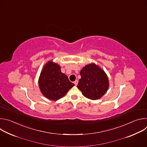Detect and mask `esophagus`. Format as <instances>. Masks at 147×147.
<instances>
[{
    "mask_svg": "<svg viewBox=\"0 0 147 147\" xmlns=\"http://www.w3.org/2000/svg\"><path fill=\"white\" fill-rule=\"evenodd\" d=\"M78 80H76V81L74 82V84H75V86H77V84H78Z\"/></svg>",
    "mask_w": 147,
    "mask_h": 147,
    "instance_id": "esophagus-1",
    "label": "esophagus"
}]
</instances>
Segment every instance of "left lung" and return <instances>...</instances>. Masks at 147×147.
<instances>
[{
	"label": "left lung",
	"mask_w": 147,
	"mask_h": 147,
	"mask_svg": "<svg viewBox=\"0 0 147 147\" xmlns=\"http://www.w3.org/2000/svg\"><path fill=\"white\" fill-rule=\"evenodd\" d=\"M78 88L86 98L96 100L100 98L109 88V80L105 73L92 63L81 70Z\"/></svg>",
	"instance_id": "1"
}]
</instances>
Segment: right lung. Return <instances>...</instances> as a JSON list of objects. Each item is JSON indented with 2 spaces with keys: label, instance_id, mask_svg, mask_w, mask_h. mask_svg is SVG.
<instances>
[{
  "label": "right lung",
  "instance_id": "right-lung-1",
  "mask_svg": "<svg viewBox=\"0 0 147 147\" xmlns=\"http://www.w3.org/2000/svg\"><path fill=\"white\" fill-rule=\"evenodd\" d=\"M38 83L42 94L53 100H58L65 96L74 86L67 76L61 72L60 66L51 61L44 66Z\"/></svg>",
  "mask_w": 147,
  "mask_h": 147
}]
</instances>
